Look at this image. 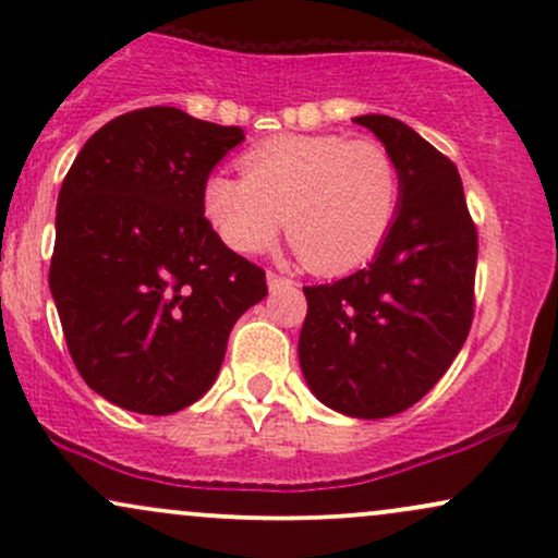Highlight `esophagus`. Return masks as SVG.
I'll use <instances>...</instances> for the list:
<instances>
[{
  "instance_id": "esophagus-1",
  "label": "esophagus",
  "mask_w": 558,
  "mask_h": 558,
  "mask_svg": "<svg viewBox=\"0 0 558 558\" xmlns=\"http://www.w3.org/2000/svg\"><path fill=\"white\" fill-rule=\"evenodd\" d=\"M267 286H270V291H280V288H293L296 286V280L288 278V275H278V272H267Z\"/></svg>"
}]
</instances>
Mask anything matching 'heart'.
Returning <instances> with one entry per match:
<instances>
[{
  "label": "heart",
  "mask_w": 558,
  "mask_h": 558,
  "mask_svg": "<svg viewBox=\"0 0 558 558\" xmlns=\"http://www.w3.org/2000/svg\"><path fill=\"white\" fill-rule=\"evenodd\" d=\"M241 175L213 172L204 183L217 235L257 254L286 226L299 257L325 275L373 257L399 213V168L375 138L275 136L241 157Z\"/></svg>",
  "instance_id": "obj_1"
}]
</instances>
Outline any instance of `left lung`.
<instances>
[{
	"instance_id": "1",
	"label": "left lung",
	"mask_w": 558,
	"mask_h": 558,
	"mask_svg": "<svg viewBox=\"0 0 558 558\" xmlns=\"http://www.w3.org/2000/svg\"><path fill=\"white\" fill-rule=\"evenodd\" d=\"M393 157L399 213L364 270L306 286L299 362L306 386L345 417L383 420L430 390L475 312L477 228L457 165L388 114H362Z\"/></svg>"
}]
</instances>
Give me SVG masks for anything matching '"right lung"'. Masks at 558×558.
Returning <instances> with one entry per match:
<instances>
[{
	"mask_svg": "<svg viewBox=\"0 0 558 558\" xmlns=\"http://www.w3.org/2000/svg\"><path fill=\"white\" fill-rule=\"evenodd\" d=\"M243 141L175 107L120 114L83 144L57 198L49 288L86 386L138 414L213 388L265 270L204 217V183Z\"/></svg>",
	"mask_w": 558,
	"mask_h": 558,
	"instance_id": "right-lung-1",
	"label": "right lung"
}]
</instances>
